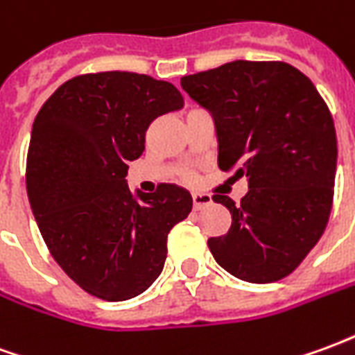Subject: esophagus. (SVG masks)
<instances>
[{
	"instance_id": "34e87169",
	"label": "esophagus",
	"mask_w": 355,
	"mask_h": 355,
	"mask_svg": "<svg viewBox=\"0 0 355 355\" xmlns=\"http://www.w3.org/2000/svg\"><path fill=\"white\" fill-rule=\"evenodd\" d=\"M192 203L193 209H203L213 203L211 196H205V193H192Z\"/></svg>"
}]
</instances>
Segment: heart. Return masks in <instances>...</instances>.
<instances>
[{
  "mask_svg": "<svg viewBox=\"0 0 355 355\" xmlns=\"http://www.w3.org/2000/svg\"><path fill=\"white\" fill-rule=\"evenodd\" d=\"M186 180H193L192 175H186Z\"/></svg>",
  "mask_w": 355,
  "mask_h": 355,
  "instance_id": "heart-1",
  "label": "heart"
}]
</instances>
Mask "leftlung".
I'll use <instances>...</instances> for the list:
<instances>
[{
  "instance_id": "left-lung-1",
  "label": "left lung",
  "mask_w": 355,
  "mask_h": 355,
  "mask_svg": "<svg viewBox=\"0 0 355 355\" xmlns=\"http://www.w3.org/2000/svg\"><path fill=\"white\" fill-rule=\"evenodd\" d=\"M180 85L215 117L218 167L247 177L230 230L209 238L215 261L238 279L289 275L320 241L333 207L336 132L327 104L295 66L234 60L184 76Z\"/></svg>"
}]
</instances>
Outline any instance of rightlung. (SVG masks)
I'll list each match as a JSON object with an SVG mask.
<instances>
[{"label": "right lung", "mask_w": 355, "mask_h": 355, "mask_svg": "<svg viewBox=\"0 0 355 355\" xmlns=\"http://www.w3.org/2000/svg\"><path fill=\"white\" fill-rule=\"evenodd\" d=\"M182 106L169 81L98 72L62 83L35 116L30 207L53 259L93 297L119 302L144 293L162 274L171 228L192 211L180 186L132 193L125 180L150 123Z\"/></svg>", "instance_id": "right-lung-1"}]
</instances>
